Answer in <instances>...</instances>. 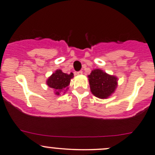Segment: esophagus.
I'll list each match as a JSON object with an SVG mask.
<instances>
[{"label":"esophagus","mask_w":155,"mask_h":155,"mask_svg":"<svg viewBox=\"0 0 155 155\" xmlns=\"http://www.w3.org/2000/svg\"><path fill=\"white\" fill-rule=\"evenodd\" d=\"M76 74H77V75H82V71H78V72H76Z\"/></svg>","instance_id":"34e87169"}]
</instances>
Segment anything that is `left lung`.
Here are the masks:
<instances>
[{
	"label": "left lung",
	"instance_id": "1",
	"mask_svg": "<svg viewBox=\"0 0 155 155\" xmlns=\"http://www.w3.org/2000/svg\"><path fill=\"white\" fill-rule=\"evenodd\" d=\"M91 91L95 97L106 99L114 93L117 87V78L104 72L100 69H95L88 75Z\"/></svg>",
	"mask_w": 155,
	"mask_h": 155
}]
</instances>
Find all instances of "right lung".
Masks as SVG:
<instances>
[{
    "mask_svg": "<svg viewBox=\"0 0 155 155\" xmlns=\"http://www.w3.org/2000/svg\"><path fill=\"white\" fill-rule=\"evenodd\" d=\"M73 77V73L68 74V73H63L61 70H57L48 78L47 80V84L50 88L55 91V94L56 95H60L62 91L65 92L68 90L71 79Z\"/></svg>",
    "mask_w": 155,
    "mask_h": 155,
    "instance_id": "right-lung-1",
    "label": "right lung"
}]
</instances>
